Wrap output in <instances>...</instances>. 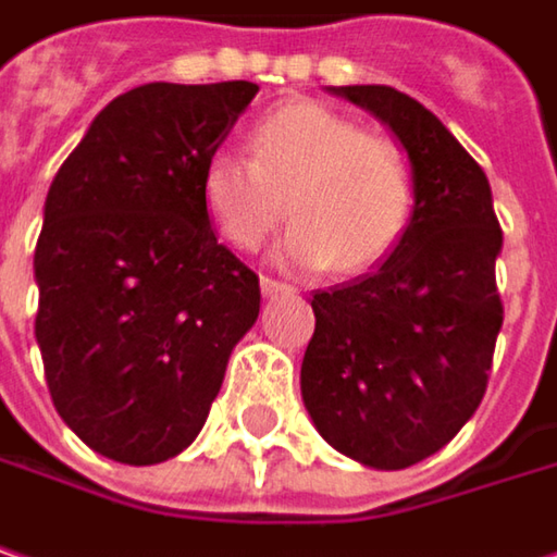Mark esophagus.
I'll use <instances>...</instances> for the list:
<instances>
[{"label":"esophagus","mask_w":557,"mask_h":557,"mask_svg":"<svg viewBox=\"0 0 557 557\" xmlns=\"http://www.w3.org/2000/svg\"><path fill=\"white\" fill-rule=\"evenodd\" d=\"M261 293H264L268 299H274V296H289V293H296V289H293V286H286V283H280V280L261 277Z\"/></svg>","instance_id":"34e87169"}]
</instances>
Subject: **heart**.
Returning a JSON list of instances; mask_svg holds the SVG:
<instances>
[{
  "label": "heart",
  "mask_w": 557,
  "mask_h": 557,
  "mask_svg": "<svg viewBox=\"0 0 557 557\" xmlns=\"http://www.w3.org/2000/svg\"><path fill=\"white\" fill-rule=\"evenodd\" d=\"M248 145L251 157L216 148L201 170L205 211L230 246L258 248L289 211L296 223L274 246L277 264L356 274L407 230L416 195L407 153L349 115L293 100L261 115Z\"/></svg>",
  "instance_id": "obj_1"
}]
</instances>
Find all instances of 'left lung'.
<instances>
[{
	"instance_id": "8db88e82",
	"label": "left lung",
	"mask_w": 557,
	"mask_h": 557,
	"mask_svg": "<svg viewBox=\"0 0 557 557\" xmlns=\"http://www.w3.org/2000/svg\"><path fill=\"white\" fill-rule=\"evenodd\" d=\"M391 128L412 166L407 230L372 274L311 296L302 404L318 435L372 470L438 454L482 404L502 331L492 188L460 141L384 84L327 87Z\"/></svg>"
}]
</instances>
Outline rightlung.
I'll use <instances>...</instances> for the list:
<instances>
[{
    "instance_id": "obj_1",
    "label": "right lung",
    "mask_w": 557,
    "mask_h": 557,
    "mask_svg": "<svg viewBox=\"0 0 557 557\" xmlns=\"http://www.w3.org/2000/svg\"><path fill=\"white\" fill-rule=\"evenodd\" d=\"M258 84H141L107 103L59 166L34 251L37 346L62 422L128 467L182 454L261 309L216 243L205 160Z\"/></svg>"
}]
</instances>
